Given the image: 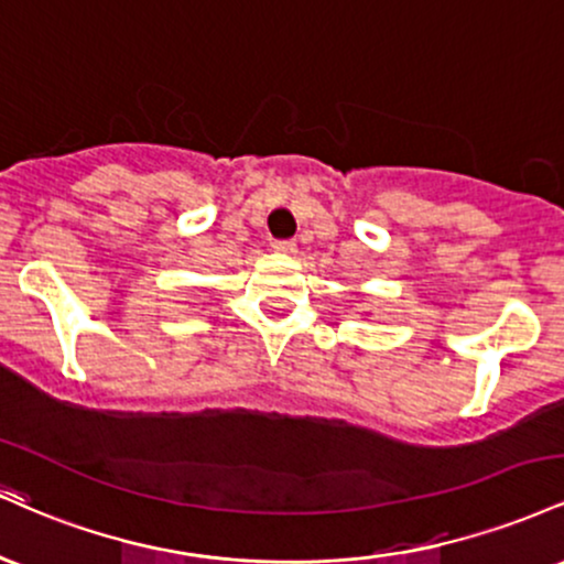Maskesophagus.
Instances as JSON below:
<instances>
[{
  "mask_svg": "<svg viewBox=\"0 0 564 564\" xmlns=\"http://www.w3.org/2000/svg\"><path fill=\"white\" fill-rule=\"evenodd\" d=\"M273 249L281 251V254H294L296 241H291V238H281V241H273Z\"/></svg>",
  "mask_w": 564,
  "mask_h": 564,
  "instance_id": "1",
  "label": "esophagus"
}]
</instances>
